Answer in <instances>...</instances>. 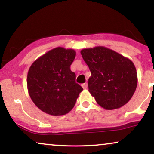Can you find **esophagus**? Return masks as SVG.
<instances>
[{
	"mask_svg": "<svg viewBox=\"0 0 154 154\" xmlns=\"http://www.w3.org/2000/svg\"><path fill=\"white\" fill-rule=\"evenodd\" d=\"M82 87H83L84 89H87V87H88V84H87V82L85 83V84H82Z\"/></svg>",
	"mask_w": 154,
	"mask_h": 154,
	"instance_id": "esophagus-1",
	"label": "esophagus"
}]
</instances>
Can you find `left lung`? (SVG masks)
Here are the masks:
<instances>
[{
	"mask_svg": "<svg viewBox=\"0 0 154 154\" xmlns=\"http://www.w3.org/2000/svg\"><path fill=\"white\" fill-rule=\"evenodd\" d=\"M82 56L89 66V91L106 110L121 108L131 99L137 86V73L130 59L104 46L85 48Z\"/></svg>",
	"mask_w": 154,
	"mask_h": 154,
	"instance_id": "obj_1",
	"label": "left lung"
}]
</instances>
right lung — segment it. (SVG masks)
<instances>
[{"instance_id":"right-lung-1","label":"right lung","mask_w":154,"mask_h":154,"mask_svg":"<svg viewBox=\"0 0 154 154\" xmlns=\"http://www.w3.org/2000/svg\"><path fill=\"white\" fill-rule=\"evenodd\" d=\"M75 56L73 49L57 47L38 58L29 69L28 93L45 113L63 116L75 106L83 90L75 82V73L70 70Z\"/></svg>"}]
</instances>
